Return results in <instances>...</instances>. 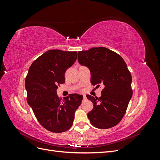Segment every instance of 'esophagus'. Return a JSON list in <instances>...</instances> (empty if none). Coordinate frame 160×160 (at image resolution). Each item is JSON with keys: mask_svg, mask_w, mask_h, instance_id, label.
Returning a JSON list of instances; mask_svg holds the SVG:
<instances>
[{"mask_svg": "<svg viewBox=\"0 0 160 160\" xmlns=\"http://www.w3.org/2000/svg\"><path fill=\"white\" fill-rule=\"evenodd\" d=\"M83 99H86V98H86V95H83Z\"/></svg>", "mask_w": 160, "mask_h": 160, "instance_id": "34e87169", "label": "esophagus"}]
</instances>
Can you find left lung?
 <instances>
[{"label": "left lung", "mask_w": 160, "mask_h": 160, "mask_svg": "<svg viewBox=\"0 0 160 160\" xmlns=\"http://www.w3.org/2000/svg\"><path fill=\"white\" fill-rule=\"evenodd\" d=\"M78 61L91 72V83L104 85L99 98L88 95L93 109L88 117L92 125L109 129L118 125L124 116L132 98V75L118 53L105 47H93L78 52Z\"/></svg>", "instance_id": "1"}]
</instances>
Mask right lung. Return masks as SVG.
<instances>
[{"instance_id": "1", "label": "right lung", "mask_w": 160, "mask_h": 160, "mask_svg": "<svg viewBox=\"0 0 160 160\" xmlns=\"http://www.w3.org/2000/svg\"><path fill=\"white\" fill-rule=\"evenodd\" d=\"M76 51L49 50L34 61L25 79L27 102L38 122L54 133L71 128L75 112L83 95L70 94L61 100L57 94L58 85L65 81L66 70L77 59Z\"/></svg>"}]
</instances>
